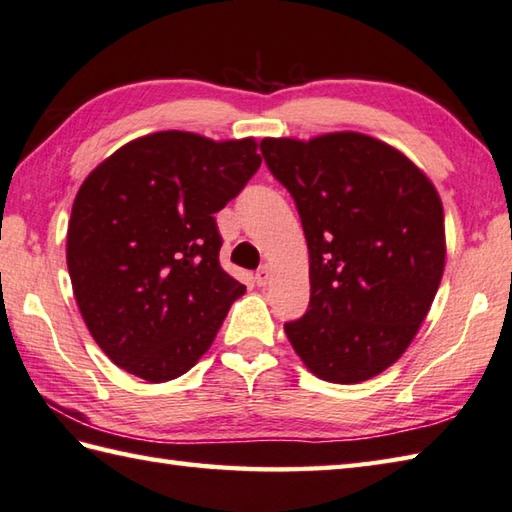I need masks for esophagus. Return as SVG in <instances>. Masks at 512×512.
Wrapping results in <instances>:
<instances>
[{"instance_id": "34e87169", "label": "esophagus", "mask_w": 512, "mask_h": 512, "mask_svg": "<svg viewBox=\"0 0 512 512\" xmlns=\"http://www.w3.org/2000/svg\"><path fill=\"white\" fill-rule=\"evenodd\" d=\"M256 285L258 287H267V283H269V278H271V267L269 265H263L260 267L258 271H256Z\"/></svg>"}]
</instances>
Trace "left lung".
I'll use <instances>...</instances> for the list:
<instances>
[{
	"label": "left lung",
	"mask_w": 512,
	"mask_h": 512,
	"mask_svg": "<svg viewBox=\"0 0 512 512\" xmlns=\"http://www.w3.org/2000/svg\"><path fill=\"white\" fill-rule=\"evenodd\" d=\"M260 152L294 196L309 249V309L285 322L291 347L322 380H369L406 351L440 287V194L400 150L360 132L263 139Z\"/></svg>",
	"instance_id": "8db88e82"
}]
</instances>
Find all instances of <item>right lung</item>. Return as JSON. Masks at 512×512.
Masks as SVG:
<instances>
[{"label": "right lung", "mask_w": 512, "mask_h": 512, "mask_svg": "<svg viewBox=\"0 0 512 512\" xmlns=\"http://www.w3.org/2000/svg\"><path fill=\"white\" fill-rule=\"evenodd\" d=\"M256 139L168 130L125 143L81 183L66 260L101 351L145 382L190 371L245 294L218 263L214 214L260 168Z\"/></svg>", "instance_id": "1"}]
</instances>
